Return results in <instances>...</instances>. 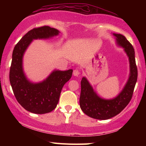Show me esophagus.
Instances as JSON below:
<instances>
[{"mask_svg": "<svg viewBox=\"0 0 146 146\" xmlns=\"http://www.w3.org/2000/svg\"><path fill=\"white\" fill-rule=\"evenodd\" d=\"M80 72L78 70H74L73 71V75L74 76H78L80 75Z\"/></svg>", "mask_w": 146, "mask_h": 146, "instance_id": "obj_1", "label": "esophagus"}]
</instances>
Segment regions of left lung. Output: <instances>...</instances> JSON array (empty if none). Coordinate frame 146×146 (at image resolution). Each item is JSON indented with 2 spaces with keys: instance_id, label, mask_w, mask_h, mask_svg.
<instances>
[{
  "instance_id": "left-lung-1",
  "label": "left lung",
  "mask_w": 146,
  "mask_h": 146,
  "mask_svg": "<svg viewBox=\"0 0 146 146\" xmlns=\"http://www.w3.org/2000/svg\"><path fill=\"white\" fill-rule=\"evenodd\" d=\"M118 46L123 48L128 57L129 76L122 90L112 99H104L94 90L88 80L83 77L81 80L80 106L83 112L97 119H108L114 117L126 107L132 98L133 90L137 78V69L135 64V52L132 45L124 36L113 33Z\"/></svg>"
}]
</instances>
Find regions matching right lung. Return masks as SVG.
I'll use <instances>...</instances> for the list:
<instances>
[{
    "label": "right lung",
    "mask_w": 146,
    "mask_h": 146,
    "mask_svg": "<svg viewBox=\"0 0 146 146\" xmlns=\"http://www.w3.org/2000/svg\"><path fill=\"white\" fill-rule=\"evenodd\" d=\"M57 29L48 26L28 32L15 46L9 79L18 102L30 112L43 114L50 112L58 103L64 85L71 78L72 70H54L44 80L33 83L23 70V56L33 40L48 39L59 35Z\"/></svg>",
    "instance_id": "add662e5"
}]
</instances>
